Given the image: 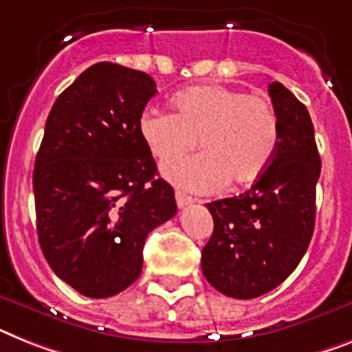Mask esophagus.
Listing matches in <instances>:
<instances>
[{
	"instance_id": "obj_1",
	"label": "esophagus",
	"mask_w": 352,
	"mask_h": 352,
	"mask_svg": "<svg viewBox=\"0 0 352 352\" xmlns=\"http://www.w3.org/2000/svg\"><path fill=\"white\" fill-rule=\"evenodd\" d=\"M176 203H178L179 208H183L187 207V205H192L194 199L190 196H187L185 192H182V190H176Z\"/></svg>"
}]
</instances>
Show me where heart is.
I'll return each mask as SVG.
<instances>
[{
  "label": "heart",
  "instance_id": "obj_1",
  "mask_svg": "<svg viewBox=\"0 0 352 352\" xmlns=\"http://www.w3.org/2000/svg\"><path fill=\"white\" fill-rule=\"evenodd\" d=\"M174 113L145 111L140 131L151 153L169 164L197 145L203 153L164 167L176 185L216 192L226 183L248 185L268 169L280 126L274 102L261 93L221 84L194 86L173 98Z\"/></svg>",
  "mask_w": 352,
  "mask_h": 352
}]
</instances>
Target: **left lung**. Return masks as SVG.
<instances>
[{
  "label": "left lung",
  "mask_w": 352,
  "mask_h": 352,
  "mask_svg": "<svg viewBox=\"0 0 352 352\" xmlns=\"http://www.w3.org/2000/svg\"><path fill=\"white\" fill-rule=\"evenodd\" d=\"M268 93L280 126L274 160L246 192L207 203L214 232L201 252L203 275L226 297L255 298L283 284L315 228L322 162L311 117L280 82Z\"/></svg>",
  "instance_id": "left-lung-1"
}]
</instances>
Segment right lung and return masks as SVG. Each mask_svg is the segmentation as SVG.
Masks as SVG:
<instances>
[{
  "mask_svg": "<svg viewBox=\"0 0 352 352\" xmlns=\"http://www.w3.org/2000/svg\"><path fill=\"white\" fill-rule=\"evenodd\" d=\"M153 77L97 63L60 93L36 156L37 237L80 295L113 297L140 277L145 239L176 214L140 131Z\"/></svg>",
  "mask_w": 352,
  "mask_h": 352,
  "instance_id": "1",
  "label": "right lung"
}]
</instances>
